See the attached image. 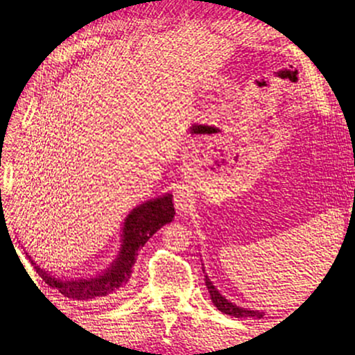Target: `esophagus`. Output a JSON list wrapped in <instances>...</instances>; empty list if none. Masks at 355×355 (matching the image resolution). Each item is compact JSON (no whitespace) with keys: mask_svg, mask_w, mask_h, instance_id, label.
I'll return each mask as SVG.
<instances>
[{"mask_svg":"<svg viewBox=\"0 0 355 355\" xmlns=\"http://www.w3.org/2000/svg\"><path fill=\"white\" fill-rule=\"evenodd\" d=\"M192 191L187 189L186 186L175 187V191H173V202H175L178 212H186V210L192 206Z\"/></svg>","mask_w":355,"mask_h":355,"instance_id":"1","label":"esophagus"}]
</instances>
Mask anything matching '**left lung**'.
I'll use <instances>...</instances> for the list:
<instances>
[{"instance_id":"1","label":"left lung","mask_w":355,"mask_h":355,"mask_svg":"<svg viewBox=\"0 0 355 355\" xmlns=\"http://www.w3.org/2000/svg\"><path fill=\"white\" fill-rule=\"evenodd\" d=\"M202 271H205V268H202ZM205 281H206V286H207L209 294H210V299H212L214 305L221 313L233 315V318H253V319L263 318V313H261V311H253V310H248V308H241V306H236L235 304H232L230 300H227L223 296V294H220V291L215 288L214 284L210 282V279L207 276Z\"/></svg>"}]
</instances>
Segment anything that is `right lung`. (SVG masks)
Listing matches in <instances>:
<instances>
[{
	"instance_id": "right-lung-1",
	"label": "right lung",
	"mask_w": 355,
	"mask_h": 355,
	"mask_svg": "<svg viewBox=\"0 0 355 355\" xmlns=\"http://www.w3.org/2000/svg\"><path fill=\"white\" fill-rule=\"evenodd\" d=\"M173 215H175V210H173L171 193L149 200L132 209L123 223L122 247H120L117 258L107 270L94 277L73 279V281L65 279L64 281V279L51 276L44 268H40V266H36L32 258L28 254L27 256L42 281L51 288H56L65 297L73 300L108 299L125 290L131 279L139 250L158 229L173 220Z\"/></svg>"
}]
</instances>
